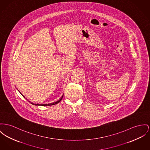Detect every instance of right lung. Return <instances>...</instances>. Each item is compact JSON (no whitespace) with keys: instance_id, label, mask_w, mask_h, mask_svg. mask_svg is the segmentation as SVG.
Masks as SVG:
<instances>
[{"instance_id":"1","label":"right lung","mask_w":150,"mask_h":150,"mask_svg":"<svg viewBox=\"0 0 150 150\" xmlns=\"http://www.w3.org/2000/svg\"><path fill=\"white\" fill-rule=\"evenodd\" d=\"M62 97H63V96H62V97L60 98V100H57V102H54V103H50V104H33V103H31L32 105H38V106H52V105H55V104H57V103H58L59 102H60V101H61V100L62 99Z\"/></svg>"}]
</instances>
